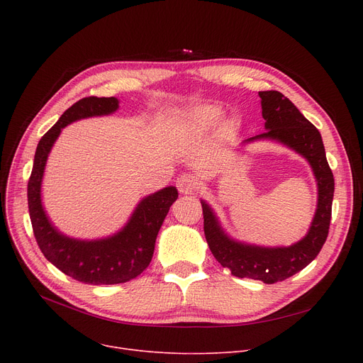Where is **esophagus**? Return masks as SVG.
Segmentation results:
<instances>
[{
  "instance_id": "1",
  "label": "esophagus",
  "mask_w": 363,
  "mask_h": 363,
  "mask_svg": "<svg viewBox=\"0 0 363 363\" xmlns=\"http://www.w3.org/2000/svg\"><path fill=\"white\" fill-rule=\"evenodd\" d=\"M177 186L179 189V193L191 194L196 191V188H197V179L191 175H181L177 179Z\"/></svg>"
}]
</instances>
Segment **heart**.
Segmentation results:
<instances>
[{
	"label": "heart",
	"instance_id": "heart-1",
	"mask_svg": "<svg viewBox=\"0 0 363 363\" xmlns=\"http://www.w3.org/2000/svg\"><path fill=\"white\" fill-rule=\"evenodd\" d=\"M220 118V108L216 106H204L197 108L191 114V121L199 128H207L213 125Z\"/></svg>",
	"mask_w": 363,
	"mask_h": 363
}]
</instances>
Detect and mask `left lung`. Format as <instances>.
<instances>
[{
	"label": "left lung",
	"instance_id": "left-lung-1",
	"mask_svg": "<svg viewBox=\"0 0 363 363\" xmlns=\"http://www.w3.org/2000/svg\"><path fill=\"white\" fill-rule=\"evenodd\" d=\"M264 132L245 140H272L293 148L306 159L318 182V207L308 234L290 247H262L233 240L204 200V235L215 259L234 277L275 284L300 272L318 256L327 241L334 197V177L327 162L319 130L278 91H260Z\"/></svg>",
	"mask_w": 363,
	"mask_h": 363
}]
</instances>
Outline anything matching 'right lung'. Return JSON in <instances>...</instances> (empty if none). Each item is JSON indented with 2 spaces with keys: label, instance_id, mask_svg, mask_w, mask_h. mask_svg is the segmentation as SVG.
Instances as JSON below:
<instances>
[{
  "label": "right lung",
  "instance_id": "add662e5",
  "mask_svg": "<svg viewBox=\"0 0 363 363\" xmlns=\"http://www.w3.org/2000/svg\"><path fill=\"white\" fill-rule=\"evenodd\" d=\"M119 108L114 97H85L69 107L35 151L28 182V206L38 245L55 268L76 281L94 285L121 284L137 278L151 262L160 226L178 199L175 186L143 199L119 233L101 240H76L63 235L50 222L41 201V184L50 151L65 126L79 119L106 116Z\"/></svg>",
  "mask_w": 363,
  "mask_h": 363
}]
</instances>
